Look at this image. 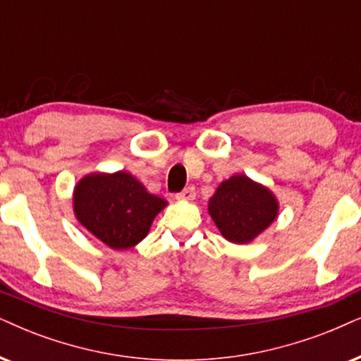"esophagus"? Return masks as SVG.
<instances>
[{"label": "esophagus", "instance_id": "34e87169", "mask_svg": "<svg viewBox=\"0 0 361 361\" xmlns=\"http://www.w3.org/2000/svg\"><path fill=\"white\" fill-rule=\"evenodd\" d=\"M196 196V191H195V186H186L183 191H180V193L176 195L178 200H193Z\"/></svg>", "mask_w": 361, "mask_h": 361}]
</instances>
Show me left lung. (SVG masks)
<instances>
[{"mask_svg": "<svg viewBox=\"0 0 361 361\" xmlns=\"http://www.w3.org/2000/svg\"><path fill=\"white\" fill-rule=\"evenodd\" d=\"M208 213L228 241L243 245L271 225L278 214V202L267 186L245 175H235L214 191Z\"/></svg>", "mask_w": 361, "mask_h": 361, "instance_id": "obj_1", "label": "left lung"}]
</instances>
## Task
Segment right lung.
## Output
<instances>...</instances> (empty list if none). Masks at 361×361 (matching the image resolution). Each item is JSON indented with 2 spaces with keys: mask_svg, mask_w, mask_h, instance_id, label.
<instances>
[{
  "mask_svg": "<svg viewBox=\"0 0 361 361\" xmlns=\"http://www.w3.org/2000/svg\"><path fill=\"white\" fill-rule=\"evenodd\" d=\"M165 207L166 200L148 193L126 171L86 175L75 186L73 195L76 220L113 250L138 245Z\"/></svg>",
  "mask_w": 361,
  "mask_h": 361,
  "instance_id": "add662e5",
  "label": "right lung"
}]
</instances>
